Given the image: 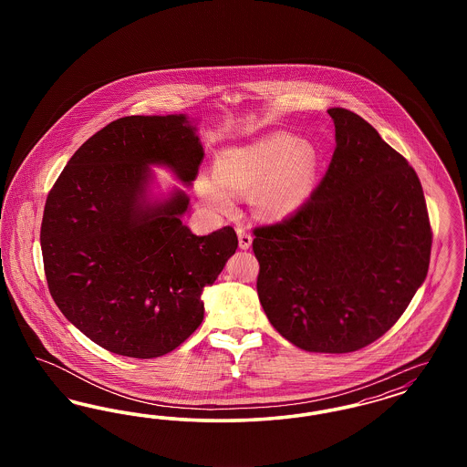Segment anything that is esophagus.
I'll list each match as a JSON object with an SVG mask.
<instances>
[{
  "label": "esophagus",
  "mask_w": 467,
  "mask_h": 467,
  "mask_svg": "<svg viewBox=\"0 0 467 467\" xmlns=\"http://www.w3.org/2000/svg\"><path fill=\"white\" fill-rule=\"evenodd\" d=\"M238 242L242 250H248L252 246V234L246 233L244 229H238Z\"/></svg>",
  "instance_id": "34e87169"
}]
</instances>
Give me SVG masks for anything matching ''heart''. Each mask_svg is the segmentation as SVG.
Returning a JSON list of instances; mask_svg holds the SVG:
<instances>
[{"mask_svg": "<svg viewBox=\"0 0 467 467\" xmlns=\"http://www.w3.org/2000/svg\"><path fill=\"white\" fill-rule=\"evenodd\" d=\"M318 150L284 131L265 134L246 145L227 147L215 157V178L201 175L202 202L231 213L236 194L254 192V208L265 219H284L310 196L318 171Z\"/></svg>", "mask_w": 467, "mask_h": 467, "instance_id": "b5f03b06", "label": "heart"}]
</instances>
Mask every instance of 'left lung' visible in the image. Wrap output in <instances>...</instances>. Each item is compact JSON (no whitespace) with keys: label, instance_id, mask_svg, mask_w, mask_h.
<instances>
[{"label":"left lung","instance_id":"left-lung-1","mask_svg":"<svg viewBox=\"0 0 467 467\" xmlns=\"http://www.w3.org/2000/svg\"><path fill=\"white\" fill-rule=\"evenodd\" d=\"M331 164L289 219L254 231L257 294L292 345L347 354L387 333L427 276L432 233L415 170L377 130L329 109Z\"/></svg>","mask_w":467,"mask_h":467}]
</instances>
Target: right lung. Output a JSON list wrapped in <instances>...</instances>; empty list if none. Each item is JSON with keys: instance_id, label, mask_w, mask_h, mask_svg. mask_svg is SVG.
I'll return each mask as SVG.
<instances>
[{"instance_id": "obj_1", "label": "right lung", "mask_w": 467, "mask_h": 467, "mask_svg": "<svg viewBox=\"0 0 467 467\" xmlns=\"http://www.w3.org/2000/svg\"><path fill=\"white\" fill-rule=\"evenodd\" d=\"M204 150L185 113L113 120L67 161L45 202L48 290L67 320L117 356L154 358L200 327L201 294L236 252L233 227L196 236L182 217L191 198L156 194L150 166L185 187Z\"/></svg>"}]
</instances>
